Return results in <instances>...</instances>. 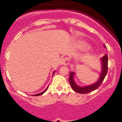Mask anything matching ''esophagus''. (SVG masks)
<instances>
[{"label":"esophagus","mask_w":122,"mask_h":122,"mask_svg":"<svg viewBox=\"0 0 122 122\" xmlns=\"http://www.w3.org/2000/svg\"><path fill=\"white\" fill-rule=\"evenodd\" d=\"M59 64L60 65H64V66H67L69 64L68 59L67 58H62L59 61Z\"/></svg>","instance_id":"34e87169"}]
</instances>
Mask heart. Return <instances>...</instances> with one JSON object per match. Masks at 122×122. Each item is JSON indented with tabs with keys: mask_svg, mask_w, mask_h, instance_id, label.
I'll use <instances>...</instances> for the list:
<instances>
[{
	"mask_svg": "<svg viewBox=\"0 0 122 122\" xmlns=\"http://www.w3.org/2000/svg\"><path fill=\"white\" fill-rule=\"evenodd\" d=\"M87 45L86 43H85L83 41H79L77 43V47H79V48H83L84 47ZM88 52V51H87V53Z\"/></svg>",
	"mask_w": 122,
	"mask_h": 122,
	"instance_id": "heart-1",
	"label": "heart"
}]
</instances>
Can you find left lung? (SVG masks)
Returning a JSON list of instances; mask_svg holds the SVG:
<instances>
[{
    "label": "left lung",
    "instance_id": "1",
    "mask_svg": "<svg viewBox=\"0 0 122 122\" xmlns=\"http://www.w3.org/2000/svg\"><path fill=\"white\" fill-rule=\"evenodd\" d=\"M104 48H106L105 45H103ZM101 64H102V71H101V74L100 76L99 80L97 81L94 84L89 85V86H84V87H81L78 86L74 80V76L75 75L74 72H70V77H69V81L71 87L72 89L76 92L80 94H86V93H90L93 91L95 90L97 88L100 87L101 84L102 83L103 81L104 80L107 73L108 70V56L106 54L104 55L103 57L100 58Z\"/></svg>",
    "mask_w": 122,
    "mask_h": 122
}]
</instances>
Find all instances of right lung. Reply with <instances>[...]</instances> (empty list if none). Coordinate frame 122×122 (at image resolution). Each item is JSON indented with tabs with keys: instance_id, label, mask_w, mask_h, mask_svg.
<instances>
[{
	"instance_id": "obj_1",
	"label": "right lung",
	"mask_w": 122,
	"mask_h": 122,
	"mask_svg": "<svg viewBox=\"0 0 122 122\" xmlns=\"http://www.w3.org/2000/svg\"><path fill=\"white\" fill-rule=\"evenodd\" d=\"M54 72H55V71H54V72H53V74L52 75H54ZM48 86L47 87V88H46V89L44 91V92H42V93H39V94H34V95H33V96H40V95H42V94H44V93H45V92H46V90H47V89H48Z\"/></svg>"
}]
</instances>
